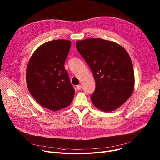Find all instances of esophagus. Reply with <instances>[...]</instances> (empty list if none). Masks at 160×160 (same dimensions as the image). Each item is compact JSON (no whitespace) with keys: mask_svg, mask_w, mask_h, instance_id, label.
<instances>
[{"mask_svg":"<svg viewBox=\"0 0 160 160\" xmlns=\"http://www.w3.org/2000/svg\"><path fill=\"white\" fill-rule=\"evenodd\" d=\"M77 89L78 91H79V90H80V89H82V86H81V85H78V86H77Z\"/></svg>","mask_w":160,"mask_h":160,"instance_id":"esophagus-1","label":"esophagus"}]
</instances>
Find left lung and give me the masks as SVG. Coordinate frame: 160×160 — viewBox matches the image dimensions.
Masks as SVG:
<instances>
[{"label": "left lung", "mask_w": 160, "mask_h": 160, "mask_svg": "<svg viewBox=\"0 0 160 160\" xmlns=\"http://www.w3.org/2000/svg\"><path fill=\"white\" fill-rule=\"evenodd\" d=\"M76 47L94 76L92 103L104 112L119 108L134 89L133 68L128 52L115 42L100 38L78 41Z\"/></svg>", "instance_id": "obj_1"}]
</instances>
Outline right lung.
Segmentation results:
<instances>
[{"instance_id": "1", "label": "right lung", "mask_w": 160, "mask_h": 160, "mask_svg": "<svg viewBox=\"0 0 160 160\" xmlns=\"http://www.w3.org/2000/svg\"><path fill=\"white\" fill-rule=\"evenodd\" d=\"M71 42L48 41L32 55L27 69V83L31 95L42 106L57 111L68 106L74 95L64 63Z\"/></svg>"}]
</instances>
